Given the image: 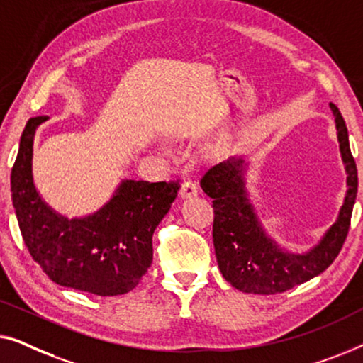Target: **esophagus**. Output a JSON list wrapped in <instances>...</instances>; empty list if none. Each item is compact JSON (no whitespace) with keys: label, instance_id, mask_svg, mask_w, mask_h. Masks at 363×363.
Returning a JSON list of instances; mask_svg holds the SVG:
<instances>
[{"label":"esophagus","instance_id":"obj_1","mask_svg":"<svg viewBox=\"0 0 363 363\" xmlns=\"http://www.w3.org/2000/svg\"><path fill=\"white\" fill-rule=\"evenodd\" d=\"M197 186H196V182L194 181H184L182 182V186H181V191H179V194H181V197H184V199H191V197H196L197 196Z\"/></svg>","mask_w":363,"mask_h":363}]
</instances>
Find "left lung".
<instances>
[{
	"instance_id": "left-lung-1",
	"label": "left lung",
	"mask_w": 363,
	"mask_h": 363,
	"mask_svg": "<svg viewBox=\"0 0 363 363\" xmlns=\"http://www.w3.org/2000/svg\"><path fill=\"white\" fill-rule=\"evenodd\" d=\"M330 110L335 116L337 138L349 189L335 223L309 252H286L264 233L248 201L242 157H230L211 167L202 176V191L212 197V237L217 263L223 278L233 288L253 294L283 293L328 269L342 250L349 233L359 176L350 152L345 121L334 104H330Z\"/></svg>"
}]
</instances>
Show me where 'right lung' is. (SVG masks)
<instances>
[{"label": "right lung", "instance_id": "add662e5", "mask_svg": "<svg viewBox=\"0 0 363 363\" xmlns=\"http://www.w3.org/2000/svg\"><path fill=\"white\" fill-rule=\"evenodd\" d=\"M45 116L26 123L11 169V199L30 257L54 283L96 296L130 293L152 263V233L169 212L179 181L125 179L91 216L52 211L35 191L33 145Z\"/></svg>", "mask_w": 363, "mask_h": 363}]
</instances>
